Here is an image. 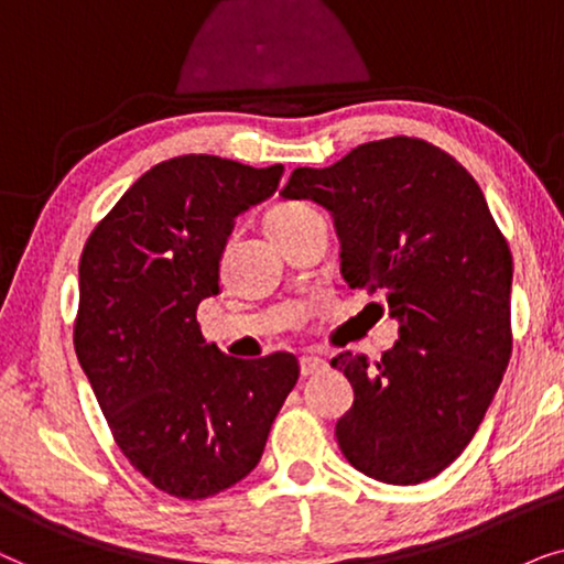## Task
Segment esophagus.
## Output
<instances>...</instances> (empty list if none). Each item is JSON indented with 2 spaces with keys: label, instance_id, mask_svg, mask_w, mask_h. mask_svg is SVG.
<instances>
[{
  "label": "esophagus",
  "instance_id": "1",
  "mask_svg": "<svg viewBox=\"0 0 564 564\" xmlns=\"http://www.w3.org/2000/svg\"><path fill=\"white\" fill-rule=\"evenodd\" d=\"M299 369H302V377H314V373L325 371L327 364L317 356H302L299 358Z\"/></svg>",
  "mask_w": 564,
  "mask_h": 564
}]
</instances>
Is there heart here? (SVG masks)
I'll return each mask as SVG.
<instances>
[{
	"mask_svg": "<svg viewBox=\"0 0 564 564\" xmlns=\"http://www.w3.org/2000/svg\"><path fill=\"white\" fill-rule=\"evenodd\" d=\"M310 214H314V212H312L310 206H304V204H281V206L270 208L268 216H265L268 237L270 239L281 237L283 231L294 229L296 224L302 221V219H306V216H310Z\"/></svg>",
	"mask_w": 564,
	"mask_h": 564,
	"instance_id": "heart-1",
	"label": "heart"
}]
</instances>
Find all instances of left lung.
Listing matches in <instances>:
<instances>
[{
	"label": "left lung",
	"mask_w": 564,
	"mask_h": 564,
	"mask_svg": "<svg viewBox=\"0 0 564 564\" xmlns=\"http://www.w3.org/2000/svg\"><path fill=\"white\" fill-rule=\"evenodd\" d=\"M281 195L333 214L343 278L381 291L400 322L377 364L333 358L356 394L337 446L387 485L441 475L477 433L513 348V258L482 191L444 149L392 137L329 167H296Z\"/></svg>",
	"instance_id": "8db88e82"
}]
</instances>
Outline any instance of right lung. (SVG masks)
<instances>
[{"label":"right lung","instance_id":"1","mask_svg":"<svg viewBox=\"0 0 564 564\" xmlns=\"http://www.w3.org/2000/svg\"><path fill=\"white\" fill-rule=\"evenodd\" d=\"M283 164L185 154L144 172L89 235L74 350L112 438L156 490L204 500L258 467L299 379L291 352L239 360L208 345L235 219L275 193Z\"/></svg>","mask_w":564,"mask_h":564}]
</instances>
